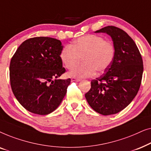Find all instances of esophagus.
I'll use <instances>...</instances> for the list:
<instances>
[{"label": "esophagus", "instance_id": "34e87169", "mask_svg": "<svg viewBox=\"0 0 151 151\" xmlns=\"http://www.w3.org/2000/svg\"><path fill=\"white\" fill-rule=\"evenodd\" d=\"M80 80L78 79V78H71V82H80Z\"/></svg>", "mask_w": 151, "mask_h": 151}]
</instances>
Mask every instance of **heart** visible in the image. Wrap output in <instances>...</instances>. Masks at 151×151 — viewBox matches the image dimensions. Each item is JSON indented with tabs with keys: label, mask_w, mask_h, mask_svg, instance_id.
Segmentation results:
<instances>
[{
	"label": "heart",
	"mask_w": 151,
	"mask_h": 151,
	"mask_svg": "<svg viewBox=\"0 0 151 151\" xmlns=\"http://www.w3.org/2000/svg\"><path fill=\"white\" fill-rule=\"evenodd\" d=\"M115 49L111 41L102 36L88 34L81 36L71 45L64 47L60 58L68 69H72L82 58L83 63L69 72L71 77L90 78L96 75V71L102 73L109 67L115 57Z\"/></svg>",
	"instance_id": "heart-1"
}]
</instances>
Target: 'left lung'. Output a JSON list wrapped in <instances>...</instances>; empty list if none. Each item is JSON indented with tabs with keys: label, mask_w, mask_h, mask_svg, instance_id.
<instances>
[{
	"label": "left lung",
	"mask_w": 151,
	"mask_h": 151,
	"mask_svg": "<svg viewBox=\"0 0 151 151\" xmlns=\"http://www.w3.org/2000/svg\"><path fill=\"white\" fill-rule=\"evenodd\" d=\"M95 33L110 36L115 53L104 74L91 82V88L85 98L100 114H115L125 109L137 95L143 74V61L135 42L124 31L107 26Z\"/></svg>",
	"instance_id": "1"
}]
</instances>
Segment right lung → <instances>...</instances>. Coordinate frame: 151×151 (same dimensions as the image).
Wrapping results in <instances>:
<instances>
[{
    "label": "right lung",
    "instance_id": "right-lung-1",
    "mask_svg": "<svg viewBox=\"0 0 151 151\" xmlns=\"http://www.w3.org/2000/svg\"><path fill=\"white\" fill-rule=\"evenodd\" d=\"M63 49L57 39L35 37L24 41L12 57L9 66L12 91L29 112L49 114L67 93L71 79H58L65 72L60 58Z\"/></svg>",
    "mask_w": 151,
    "mask_h": 151
}]
</instances>
